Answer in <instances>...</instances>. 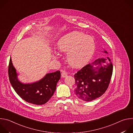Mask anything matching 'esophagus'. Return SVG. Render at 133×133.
<instances>
[{
	"mask_svg": "<svg viewBox=\"0 0 133 133\" xmlns=\"http://www.w3.org/2000/svg\"><path fill=\"white\" fill-rule=\"evenodd\" d=\"M61 75H62V77L64 78V77H66L67 76V72L65 70H62V74H61Z\"/></svg>",
	"mask_w": 133,
	"mask_h": 133,
	"instance_id": "34e87169",
	"label": "esophagus"
}]
</instances>
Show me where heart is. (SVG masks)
Returning <instances> with one entry per match:
<instances>
[{
    "label": "heart",
    "instance_id": "b5f03b06",
    "mask_svg": "<svg viewBox=\"0 0 133 133\" xmlns=\"http://www.w3.org/2000/svg\"><path fill=\"white\" fill-rule=\"evenodd\" d=\"M57 48L61 52H67V61L70 66L80 67L91 57L95 44L90 36L75 31L62 37L57 44Z\"/></svg>",
    "mask_w": 133,
    "mask_h": 133
}]
</instances>
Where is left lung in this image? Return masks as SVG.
<instances>
[{
    "label": "left lung",
    "mask_w": 133,
    "mask_h": 133,
    "mask_svg": "<svg viewBox=\"0 0 133 133\" xmlns=\"http://www.w3.org/2000/svg\"><path fill=\"white\" fill-rule=\"evenodd\" d=\"M94 65L99 66L94 69ZM112 69V64L108 57L96 59L83 67L74 75L76 95L86 102L101 96L108 87Z\"/></svg>",
    "instance_id": "1"
}]
</instances>
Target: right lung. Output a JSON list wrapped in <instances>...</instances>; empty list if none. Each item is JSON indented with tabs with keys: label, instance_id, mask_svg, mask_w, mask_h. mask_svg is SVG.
<instances>
[{
	"label": "right lung",
	"instance_id": "1",
	"mask_svg": "<svg viewBox=\"0 0 133 133\" xmlns=\"http://www.w3.org/2000/svg\"><path fill=\"white\" fill-rule=\"evenodd\" d=\"M16 70L11 59L8 66L9 79L16 93L26 102L35 105H43L52 96L57 83L61 78V71L48 73L41 81L32 84H24L17 79Z\"/></svg>",
	"mask_w": 133,
	"mask_h": 133
}]
</instances>
